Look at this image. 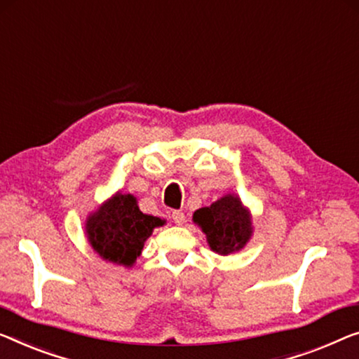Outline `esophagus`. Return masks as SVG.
<instances>
[{
    "label": "esophagus",
    "mask_w": 359,
    "mask_h": 359,
    "mask_svg": "<svg viewBox=\"0 0 359 359\" xmlns=\"http://www.w3.org/2000/svg\"><path fill=\"white\" fill-rule=\"evenodd\" d=\"M172 221L177 224V226H184L185 224V214L180 211H174L172 212Z\"/></svg>",
    "instance_id": "esophagus-1"
}]
</instances>
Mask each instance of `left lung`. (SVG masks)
I'll return each instance as SVG.
<instances>
[{
  "label": "left lung",
  "mask_w": 359,
  "mask_h": 359,
  "mask_svg": "<svg viewBox=\"0 0 359 359\" xmlns=\"http://www.w3.org/2000/svg\"><path fill=\"white\" fill-rule=\"evenodd\" d=\"M194 222L206 235L214 253L229 256L247 247L253 237V217L238 195L227 194L194 212Z\"/></svg>",
  "instance_id": "obj_1"
}]
</instances>
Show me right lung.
I'll use <instances>...</instances> for the list:
<instances>
[{
  "label": "right lung",
  "instance_id": "right-lung-1",
  "mask_svg": "<svg viewBox=\"0 0 359 359\" xmlns=\"http://www.w3.org/2000/svg\"><path fill=\"white\" fill-rule=\"evenodd\" d=\"M164 224V219L142 212L132 194L119 190L88 214L85 235L106 263L132 267L154 229Z\"/></svg>",
  "mask_w": 359,
  "mask_h": 359
}]
</instances>
